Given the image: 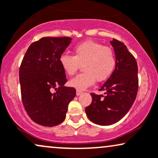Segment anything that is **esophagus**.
Returning <instances> with one entry per match:
<instances>
[{
	"label": "esophagus",
	"mask_w": 158,
	"mask_h": 158,
	"mask_svg": "<svg viewBox=\"0 0 158 158\" xmlns=\"http://www.w3.org/2000/svg\"><path fill=\"white\" fill-rule=\"evenodd\" d=\"M82 93L83 92H82V90H81V89H77V95H81Z\"/></svg>",
	"instance_id": "obj_1"
}]
</instances>
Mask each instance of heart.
<instances>
[{
	"label": "heart",
	"instance_id": "obj_1",
	"mask_svg": "<svg viewBox=\"0 0 158 158\" xmlns=\"http://www.w3.org/2000/svg\"><path fill=\"white\" fill-rule=\"evenodd\" d=\"M74 55L62 54L59 61L68 75H74L83 65V73H79L69 81L71 87L85 89L98 81L109 79L114 71L117 57L111 47L93 41L79 44L73 49Z\"/></svg>",
	"mask_w": 158,
	"mask_h": 158
}]
</instances>
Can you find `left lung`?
Segmentation results:
<instances>
[{"label":"left lung","mask_w":158,"mask_h":158,"mask_svg":"<svg viewBox=\"0 0 158 158\" xmlns=\"http://www.w3.org/2000/svg\"><path fill=\"white\" fill-rule=\"evenodd\" d=\"M111 44L117 57L115 70L98 89L104 91V95L91 93L92 103L85 108L89 120L100 125H110L120 120L133 106L139 89L134 56L122 41L114 39Z\"/></svg>","instance_id":"8db88e82"}]
</instances>
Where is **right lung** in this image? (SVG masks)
<instances>
[{"label": "right lung", "instance_id": "add662e5", "mask_svg": "<svg viewBox=\"0 0 158 158\" xmlns=\"http://www.w3.org/2000/svg\"><path fill=\"white\" fill-rule=\"evenodd\" d=\"M71 39L41 38L30 45L22 60L19 71L22 101L30 118L42 126L63 123L68 106L76 96L74 87L63 86L67 79L59 61Z\"/></svg>", "mask_w": 158, "mask_h": 158}]
</instances>
